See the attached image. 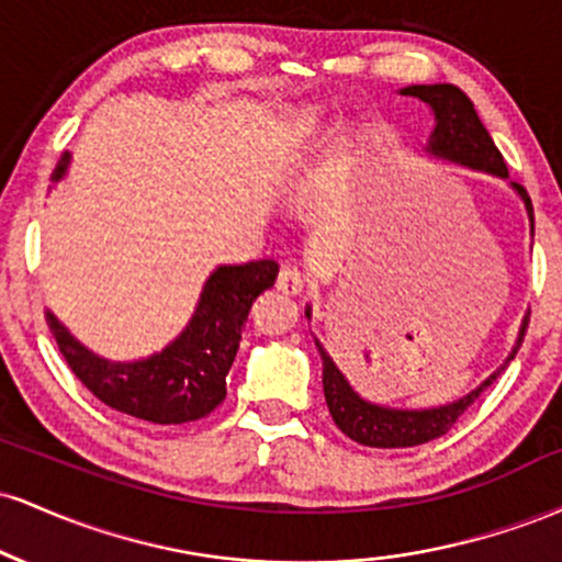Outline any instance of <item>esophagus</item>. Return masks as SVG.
Returning <instances> with one entry per match:
<instances>
[{
  "mask_svg": "<svg viewBox=\"0 0 562 562\" xmlns=\"http://www.w3.org/2000/svg\"><path fill=\"white\" fill-rule=\"evenodd\" d=\"M303 288H306V277H303L299 269H282L280 277H277V290H282L285 295H301Z\"/></svg>",
  "mask_w": 562,
  "mask_h": 562,
  "instance_id": "1",
  "label": "esophagus"
}]
</instances>
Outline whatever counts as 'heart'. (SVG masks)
<instances>
[{"label":"heart","mask_w":562,"mask_h":562,"mask_svg":"<svg viewBox=\"0 0 562 562\" xmlns=\"http://www.w3.org/2000/svg\"><path fill=\"white\" fill-rule=\"evenodd\" d=\"M319 126H322V119L317 111H301L290 115L285 124H282L280 134L274 137V147H272L274 160L288 164V160L301 156V153L306 150V147L314 142V137L319 134ZM353 153H357V134H353V128L340 126L338 132H335L330 153H327V164H325L327 184H335L338 179H344V173L351 169Z\"/></svg>","instance_id":"heart-1"}]
</instances>
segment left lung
<instances>
[{"mask_svg":"<svg viewBox=\"0 0 562 562\" xmlns=\"http://www.w3.org/2000/svg\"><path fill=\"white\" fill-rule=\"evenodd\" d=\"M398 94L415 97V100L425 102L430 115H434V132H430L428 142H425V156L447 160V164L465 166V169L488 173V177L507 182L509 173L505 158L496 150L492 134H488L486 126L481 124L475 105L460 87H454V83H412V87L398 89ZM507 187L520 198V203H524L528 227H531L533 237L531 198H528V192L520 184L507 182ZM306 317L312 322V306H306ZM526 325L528 314L520 319L518 338H515L513 348H509L505 362L496 367L486 380H481L473 391L454 398V402L438 406H420V409L370 402V398L353 389L351 380L340 372V367L333 362V357L327 353V348L319 344V338H314L322 357V389H325L327 409H330L335 425H338L348 438H353L357 443H364V447L398 449L434 441V438L447 434L451 425L465 415L468 406L494 383L496 375H499L509 362H513L520 344H524Z\"/></svg>","mask_w":562,"mask_h":562,"instance_id":"8db88e82","label":"left lung"}]
</instances>
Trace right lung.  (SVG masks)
I'll return each instance as SVG.
<instances>
[{
	"label": "right lung",
	"mask_w": 562,
	"mask_h": 562,
	"mask_svg": "<svg viewBox=\"0 0 562 562\" xmlns=\"http://www.w3.org/2000/svg\"><path fill=\"white\" fill-rule=\"evenodd\" d=\"M70 153L60 158L53 184L68 177ZM280 267L272 259L218 263L200 288L195 312L177 338L142 359H108L83 346L47 308L49 330L76 378L100 402L156 425L200 420L227 396V375L243 327Z\"/></svg>",
	"instance_id": "obj_1"
}]
</instances>
